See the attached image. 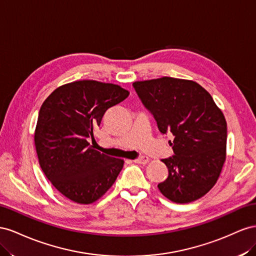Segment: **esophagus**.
I'll return each mask as SVG.
<instances>
[{
  "label": "esophagus",
  "mask_w": 256,
  "mask_h": 256,
  "mask_svg": "<svg viewBox=\"0 0 256 256\" xmlns=\"http://www.w3.org/2000/svg\"><path fill=\"white\" fill-rule=\"evenodd\" d=\"M134 162L137 164H147L149 162V158L148 156H138L137 158L134 160Z\"/></svg>",
  "instance_id": "34e87169"
}]
</instances>
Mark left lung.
Masks as SVG:
<instances>
[{"label":"left lung","mask_w":256,"mask_h":256,"mask_svg":"<svg viewBox=\"0 0 256 256\" xmlns=\"http://www.w3.org/2000/svg\"><path fill=\"white\" fill-rule=\"evenodd\" d=\"M162 134L170 132L174 156L162 160L168 177L158 184L165 197L186 204L207 194L220 176L228 126L222 112L192 80L162 77L133 84Z\"/></svg>","instance_id":"obj_1"}]
</instances>
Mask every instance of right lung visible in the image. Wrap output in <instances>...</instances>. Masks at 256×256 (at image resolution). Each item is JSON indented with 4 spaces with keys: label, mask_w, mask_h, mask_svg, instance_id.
<instances>
[{
    "label": "right lung",
    "mask_w": 256,
    "mask_h": 256,
    "mask_svg": "<svg viewBox=\"0 0 256 256\" xmlns=\"http://www.w3.org/2000/svg\"><path fill=\"white\" fill-rule=\"evenodd\" d=\"M128 94L120 86L80 80L58 88L42 103L34 135L40 165L68 200L94 202L120 174L123 160L100 153L89 140L108 109Z\"/></svg>",
    "instance_id": "add662e5"
}]
</instances>
